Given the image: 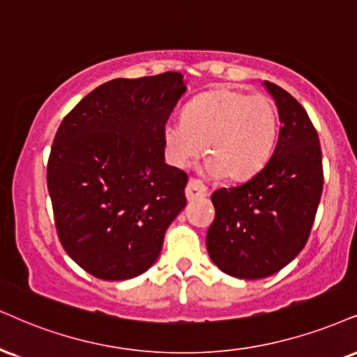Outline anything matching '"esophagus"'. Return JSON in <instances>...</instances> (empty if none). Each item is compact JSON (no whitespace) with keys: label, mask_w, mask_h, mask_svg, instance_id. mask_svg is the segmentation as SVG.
Segmentation results:
<instances>
[{"label":"esophagus","mask_w":357,"mask_h":357,"mask_svg":"<svg viewBox=\"0 0 357 357\" xmlns=\"http://www.w3.org/2000/svg\"><path fill=\"white\" fill-rule=\"evenodd\" d=\"M185 193H187L188 200H197V199H204V197H206L208 190H206L205 183L202 182L200 178H193L192 177L187 183Z\"/></svg>","instance_id":"obj_1"}]
</instances>
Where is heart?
<instances>
[{
    "label": "heart",
    "instance_id": "obj_1",
    "mask_svg": "<svg viewBox=\"0 0 357 357\" xmlns=\"http://www.w3.org/2000/svg\"><path fill=\"white\" fill-rule=\"evenodd\" d=\"M278 127V111L266 96L215 89L188 102L183 119L167 122L164 139L177 165L190 164L205 144L208 174L241 182L265 169Z\"/></svg>",
    "mask_w": 357,
    "mask_h": 357
}]
</instances>
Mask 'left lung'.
<instances>
[{
	"label": "left lung",
	"mask_w": 357,
	"mask_h": 357,
	"mask_svg": "<svg viewBox=\"0 0 357 357\" xmlns=\"http://www.w3.org/2000/svg\"><path fill=\"white\" fill-rule=\"evenodd\" d=\"M280 114L275 152L259 174L212 193L210 258L227 275L259 280L275 275L305 248L323 193L318 132L289 92L265 81Z\"/></svg>",
	"instance_id": "1"
}]
</instances>
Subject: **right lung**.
Segmentation results:
<instances>
[{
    "label": "right lung",
    "instance_id": "add662e5",
    "mask_svg": "<svg viewBox=\"0 0 357 357\" xmlns=\"http://www.w3.org/2000/svg\"><path fill=\"white\" fill-rule=\"evenodd\" d=\"M187 91L180 73L112 79L61 122L47 160L57 236L105 281L147 271L187 205L188 175L164 160V127Z\"/></svg>",
    "mask_w": 357,
    "mask_h": 357
}]
</instances>
